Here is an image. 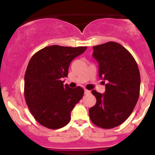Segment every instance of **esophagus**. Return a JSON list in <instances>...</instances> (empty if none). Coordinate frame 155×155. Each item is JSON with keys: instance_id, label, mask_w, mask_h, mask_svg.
<instances>
[{"instance_id": "1", "label": "esophagus", "mask_w": 155, "mask_h": 155, "mask_svg": "<svg viewBox=\"0 0 155 155\" xmlns=\"http://www.w3.org/2000/svg\"><path fill=\"white\" fill-rule=\"evenodd\" d=\"M84 93H85V94H90V90H86V89H85V90H84Z\"/></svg>"}]
</instances>
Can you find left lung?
I'll use <instances>...</instances> for the list:
<instances>
[{
  "label": "left lung",
  "instance_id": "left-lung-1",
  "mask_svg": "<svg viewBox=\"0 0 155 155\" xmlns=\"http://www.w3.org/2000/svg\"><path fill=\"white\" fill-rule=\"evenodd\" d=\"M93 48L99 76L107 83L104 94L92 90L97 104L89 110V115L97 127L111 129L133 112L140 95V72L134 58L119 43L108 41Z\"/></svg>",
  "mask_w": 155,
  "mask_h": 155
}]
</instances>
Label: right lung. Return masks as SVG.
<instances>
[{
	"label": "right lung",
	"mask_w": 155,
	"mask_h": 155,
	"mask_svg": "<svg viewBox=\"0 0 155 155\" xmlns=\"http://www.w3.org/2000/svg\"><path fill=\"white\" fill-rule=\"evenodd\" d=\"M87 47L51 45L37 51L25 75V98L29 110L40 124L59 129L68 124L71 111L84 93L80 86L71 89L63 85L69 66Z\"/></svg>",
	"instance_id": "1"
}]
</instances>
